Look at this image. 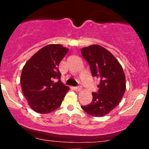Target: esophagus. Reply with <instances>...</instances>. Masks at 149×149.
I'll list each match as a JSON object with an SVG mask.
<instances>
[{
	"mask_svg": "<svg viewBox=\"0 0 149 149\" xmlns=\"http://www.w3.org/2000/svg\"><path fill=\"white\" fill-rule=\"evenodd\" d=\"M74 90H76L77 92H79L80 90H82V87L81 86H78V87H76V88H74Z\"/></svg>",
	"mask_w": 149,
	"mask_h": 149,
	"instance_id": "1",
	"label": "esophagus"
}]
</instances>
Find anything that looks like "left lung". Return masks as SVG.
Returning a JSON list of instances; mask_svg holds the SVG:
<instances>
[{
  "instance_id": "8db88e82",
  "label": "left lung",
  "mask_w": 149,
  "mask_h": 149,
  "mask_svg": "<svg viewBox=\"0 0 149 149\" xmlns=\"http://www.w3.org/2000/svg\"><path fill=\"white\" fill-rule=\"evenodd\" d=\"M81 54L90 65L92 75L100 80L98 92L92 93V101L82 109L95 117L109 113L118 105L126 89L122 66L107 49L92 45L81 49Z\"/></svg>"
}]
</instances>
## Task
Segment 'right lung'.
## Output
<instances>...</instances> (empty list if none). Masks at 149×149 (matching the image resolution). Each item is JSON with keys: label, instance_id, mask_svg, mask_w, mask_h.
<instances>
[{"label": "right lung", "instance_id": "add662e5", "mask_svg": "<svg viewBox=\"0 0 149 149\" xmlns=\"http://www.w3.org/2000/svg\"><path fill=\"white\" fill-rule=\"evenodd\" d=\"M69 51L59 44H51L39 49L22 69V90L34 111L46 114L61 104L69 88L61 83L59 64Z\"/></svg>", "mask_w": 149, "mask_h": 149}]
</instances>
